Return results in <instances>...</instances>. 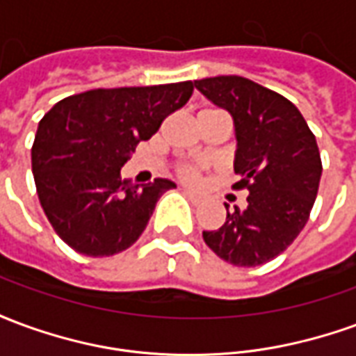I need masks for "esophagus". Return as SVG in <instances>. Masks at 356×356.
I'll return each instance as SVG.
<instances>
[{
  "instance_id": "esophagus-1",
  "label": "esophagus",
  "mask_w": 356,
  "mask_h": 356,
  "mask_svg": "<svg viewBox=\"0 0 356 356\" xmlns=\"http://www.w3.org/2000/svg\"><path fill=\"white\" fill-rule=\"evenodd\" d=\"M183 194H185V196H188V198H191V200L194 202V204H200L202 202V196L198 193H194V191H188V188H183Z\"/></svg>"
}]
</instances>
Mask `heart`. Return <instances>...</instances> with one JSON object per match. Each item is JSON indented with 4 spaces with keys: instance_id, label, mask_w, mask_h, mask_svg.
I'll use <instances>...</instances> for the list:
<instances>
[{
    "instance_id": "1",
    "label": "heart",
    "mask_w": 356,
    "mask_h": 356,
    "mask_svg": "<svg viewBox=\"0 0 356 356\" xmlns=\"http://www.w3.org/2000/svg\"><path fill=\"white\" fill-rule=\"evenodd\" d=\"M177 173L179 177L185 179V181H188V183H193V181H196V177H198V170L194 168V165H179L177 168Z\"/></svg>"
}]
</instances>
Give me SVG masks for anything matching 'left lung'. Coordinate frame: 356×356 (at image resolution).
<instances>
[{"instance_id": "8db88e82", "label": "left lung", "mask_w": 356, "mask_h": 356, "mask_svg": "<svg viewBox=\"0 0 356 356\" xmlns=\"http://www.w3.org/2000/svg\"><path fill=\"white\" fill-rule=\"evenodd\" d=\"M232 116L236 131L234 188H248V208L229 211L217 231H204L211 252L236 267L275 259L303 231L322 175L321 152L305 118L286 97L242 76L194 81Z\"/></svg>"}]
</instances>
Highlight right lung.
Returning a JSON list of instances; mask_svg holds the SVG:
<instances>
[{
    "instance_id": "obj_1",
    "label": "right lung",
    "mask_w": 356,
    "mask_h": 356,
    "mask_svg": "<svg viewBox=\"0 0 356 356\" xmlns=\"http://www.w3.org/2000/svg\"><path fill=\"white\" fill-rule=\"evenodd\" d=\"M193 91V81L91 89L42 118L32 145L35 188L55 232L78 254L108 257L133 246L156 202L175 188L170 179L133 185L120 170Z\"/></svg>"
}]
</instances>
